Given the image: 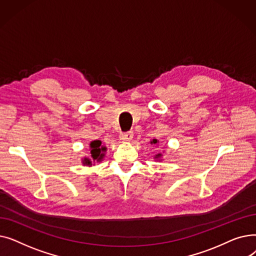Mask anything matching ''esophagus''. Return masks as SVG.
I'll return each instance as SVG.
<instances>
[{"instance_id": "34e87169", "label": "esophagus", "mask_w": 256, "mask_h": 256, "mask_svg": "<svg viewBox=\"0 0 256 256\" xmlns=\"http://www.w3.org/2000/svg\"><path fill=\"white\" fill-rule=\"evenodd\" d=\"M132 132H124L120 134V139L124 140V141H130L132 139Z\"/></svg>"}]
</instances>
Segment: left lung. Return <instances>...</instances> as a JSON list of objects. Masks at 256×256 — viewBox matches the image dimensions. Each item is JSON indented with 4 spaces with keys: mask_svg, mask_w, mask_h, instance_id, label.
I'll return each mask as SVG.
<instances>
[{
    "mask_svg": "<svg viewBox=\"0 0 256 256\" xmlns=\"http://www.w3.org/2000/svg\"><path fill=\"white\" fill-rule=\"evenodd\" d=\"M156 142H158V141H156V139H154V141H152V143H154V144H156ZM160 156V154H158V156Z\"/></svg>",
    "mask_w": 256,
    "mask_h": 256,
    "instance_id": "8db88e82",
    "label": "left lung"
}]
</instances>
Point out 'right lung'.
I'll return each instance as SVG.
<instances>
[{"instance_id":"1","label":"right lung","mask_w":256,"mask_h":256,"mask_svg":"<svg viewBox=\"0 0 256 256\" xmlns=\"http://www.w3.org/2000/svg\"><path fill=\"white\" fill-rule=\"evenodd\" d=\"M102 142L100 140H96L92 141L90 143V148H91V158L93 160H100L102 158V156H104V154H102L104 152H106V147H102ZM84 163L87 165H91V160L90 158H86L84 160Z\"/></svg>"}]
</instances>
